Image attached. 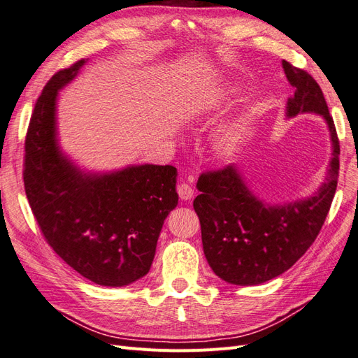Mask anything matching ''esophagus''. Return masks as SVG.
<instances>
[{
	"mask_svg": "<svg viewBox=\"0 0 358 358\" xmlns=\"http://www.w3.org/2000/svg\"><path fill=\"white\" fill-rule=\"evenodd\" d=\"M178 194H179L180 200L187 201V200H191L194 197V189H192V187L188 185V183L183 182V183H179V185H178Z\"/></svg>",
	"mask_w": 358,
	"mask_h": 358,
	"instance_id": "34e87169",
	"label": "esophagus"
}]
</instances>
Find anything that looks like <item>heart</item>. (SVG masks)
Returning <instances> with one entry per match:
<instances>
[{
	"mask_svg": "<svg viewBox=\"0 0 358 358\" xmlns=\"http://www.w3.org/2000/svg\"><path fill=\"white\" fill-rule=\"evenodd\" d=\"M222 100V94L215 96V99L209 100L208 103H204L201 106V112H208L210 109H215L216 106L220 104V101ZM237 142H239V137H237V133L234 131L233 128H227V129H222L221 133H218L215 136V149L218 150V154L224 155V157H229L231 155L236 148H237Z\"/></svg>",
	"mask_w": 358,
	"mask_h": 358,
	"instance_id": "heart-1",
	"label": "heart"
}]
</instances>
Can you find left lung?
<instances>
[{
	"label": "left lung",
	"instance_id": "obj_1",
	"mask_svg": "<svg viewBox=\"0 0 358 358\" xmlns=\"http://www.w3.org/2000/svg\"><path fill=\"white\" fill-rule=\"evenodd\" d=\"M282 69L296 90L285 104L287 119L321 116L330 133L331 159L312 196L276 204L249 188L237 164L200 176V194L192 206L201 225L203 251L213 273L233 285H258L287 272L317 239L338 187L339 140L320 85L287 61Z\"/></svg>",
	"mask_w": 358,
	"mask_h": 358
}]
</instances>
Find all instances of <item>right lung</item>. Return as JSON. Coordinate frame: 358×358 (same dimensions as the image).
<instances>
[{"mask_svg": "<svg viewBox=\"0 0 358 358\" xmlns=\"http://www.w3.org/2000/svg\"><path fill=\"white\" fill-rule=\"evenodd\" d=\"M86 62L58 71L38 96L25 140V192L43 236L64 262L94 284L125 287L152 266L162 224L178 206V170L129 164L92 171L64 152L58 95Z\"/></svg>", "mask_w": 358, "mask_h": 358, "instance_id": "add662e5", "label": "right lung"}]
</instances>
